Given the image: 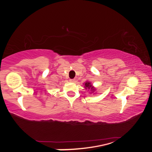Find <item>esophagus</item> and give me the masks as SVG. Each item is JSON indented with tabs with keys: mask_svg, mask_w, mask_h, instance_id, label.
I'll return each mask as SVG.
<instances>
[{
	"mask_svg": "<svg viewBox=\"0 0 152 152\" xmlns=\"http://www.w3.org/2000/svg\"><path fill=\"white\" fill-rule=\"evenodd\" d=\"M76 80L75 79H70V82H75Z\"/></svg>",
	"mask_w": 152,
	"mask_h": 152,
	"instance_id": "1",
	"label": "esophagus"
}]
</instances>
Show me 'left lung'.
I'll use <instances>...</instances> for the list:
<instances>
[{
    "mask_svg": "<svg viewBox=\"0 0 152 152\" xmlns=\"http://www.w3.org/2000/svg\"><path fill=\"white\" fill-rule=\"evenodd\" d=\"M84 88L88 89V91H90V93H91V94H92V93L95 94V93H96L95 92H96V88H95V87H94V86L92 85L91 82L86 81L84 83Z\"/></svg>",
    "mask_w": 152,
    "mask_h": 152,
    "instance_id": "1",
    "label": "left lung"
}]
</instances>
